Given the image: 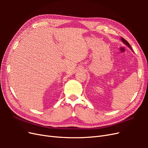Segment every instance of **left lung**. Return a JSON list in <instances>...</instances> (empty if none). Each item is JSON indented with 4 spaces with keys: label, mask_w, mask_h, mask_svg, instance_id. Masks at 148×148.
I'll list each match as a JSON object with an SVG mask.
<instances>
[{
    "label": "left lung",
    "mask_w": 148,
    "mask_h": 148,
    "mask_svg": "<svg viewBox=\"0 0 148 148\" xmlns=\"http://www.w3.org/2000/svg\"><path fill=\"white\" fill-rule=\"evenodd\" d=\"M121 41H122V42H123V44H126V45H127V46L132 51H133V50H132V47H131V46H130V44H129V43L126 41V40H125V39H123V38H121Z\"/></svg>",
    "instance_id": "8db88e82"
}]
</instances>
